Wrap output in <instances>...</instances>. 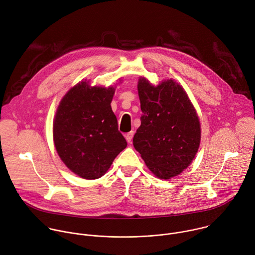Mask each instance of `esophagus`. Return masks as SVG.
<instances>
[{"mask_svg": "<svg viewBox=\"0 0 255 255\" xmlns=\"http://www.w3.org/2000/svg\"><path fill=\"white\" fill-rule=\"evenodd\" d=\"M133 136H134V132H133V131H131V132H129V133H127V134L125 135V138H126V140H127L128 143H131V141H132V139H133Z\"/></svg>", "mask_w": 255, "mask_h": 255, "instance_id": "1", "label": "esophagus"}]
</instances>
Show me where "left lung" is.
Wrapping results in <instances>:
<instances>
[{"label":"left lung","instance_id":"left-lung-1","mask_svg":"<svg viewBox=\"0 0 255 255\" xmlns=\"http://www.w3.org/2000/svg\"><path fill=\"white\" fill-rule=\"evenodd\" d=\"M138 94L143 114L133 145L156 177L169 180L187 169L199 150L197 111L184 88L173 79L154 86L140 77Z\"/></svg>","mask_w":255,"mask_h":255}]
</instances>
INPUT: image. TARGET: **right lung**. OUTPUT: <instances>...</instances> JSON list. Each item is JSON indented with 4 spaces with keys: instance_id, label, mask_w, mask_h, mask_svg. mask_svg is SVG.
<instances>
[{
    "instance_id": "1",
    "label": "right lung",
    "mask_w": 255,
    "mask_h": 255,
    "mask_svg": "<svg viewBox=\"0 0 255 255\" xmlns=\"http://www.w3.org/2000/svg\"><path fill=\"white\" fill-rule=\"evenodd\" d=\"M115 92L81 81L61 99L53 120V142L61 161L77 176L94 180L110 168L127 142L111 108Z\"/></svg>"
}]
</instances>
